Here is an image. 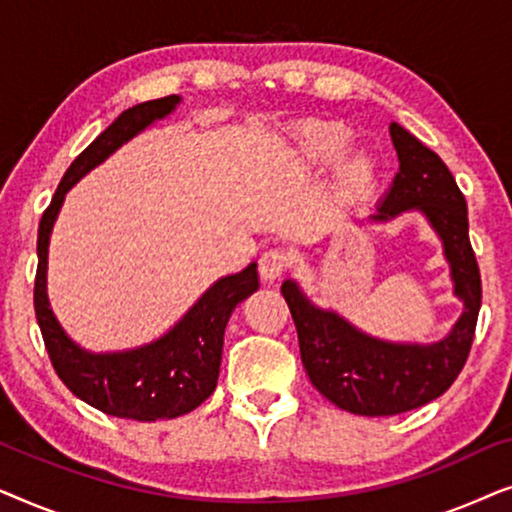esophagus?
<instances>
[{
  "mask_svg": "<svg viewBox=\"0 0 512 512\" xmlns=\"http://www.w3.org/2000/svg\"><path fill=\"white\" fill-rule=\"evenodd\" d=\"M291 258L284 249H268L263 251L261 258H258V272L265 282H272V279H279L289 270Z\"/></svg>",
  "mask_w": 512,
  "mask_h": 512,
  "instance_id": "esophagus-1",
  "label": "esophagus"
}]
</instances>
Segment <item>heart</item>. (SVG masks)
<instances>
[{
  "mask_svg": "<svg viewBox=\"0 0 512 512\" xmlns=\"http://www.w3.org/2000/svg\"><path fill=\"white\" fill-rule=\"evenodd\" d=\"M349 144H352V132L347 125L335 121H307L296 130V153L310 167L333 165L347 153ZM377 179H380L377 160L366 151H356L335 167L333 188L340 198L354 200L373 191Z\"/></svg>",
  "mask_w": 512,
  "mask_h": 512,
  "instance_id": "heart-1",
  "label": "heart"
}]
</instances>
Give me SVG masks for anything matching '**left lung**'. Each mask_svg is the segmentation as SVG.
<instances>
[{"mask_svg": "<svg viewBox=\"0 0 512 512\" xmlns=\"http://www.w3.org/2000/svg\"><path fill=\"white\" fill-rule=\"evenodd\" d=\"M389 132L401 170L375 219H391L408 209H422L429 216L443 237L454 293L466 307L454 331L429 347L391 345L359 333L338 314L317 310L293 282L282 284L310 382L338 408L366 417L401 415L443 396L466 366L482 303L464 193L438 153L398 123H391Z\"/></svg>", "mask_w": 512, "mask_h": 512, "instance_id": "8db88e82", "label": "left lung"}]
</instances>
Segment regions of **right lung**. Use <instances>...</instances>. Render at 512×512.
<instances>
[{
  "mask_svg": "<svg viewBox=\"0 0 512 512\" xmlns=\"http://www.w3.org/2000/svg\"><path fill=\"white\" fill-rule=\"evenodd\" d=\"M179 97L167 95L123 111L95 142L83 149L62 177L51 205L39 223L37 277H34V312L55 373L81 401L104 415L156 422L186 415L212 396L219 380L223 333L230 314L258 289L256 263L240 275L223 277L191 307V312L165 338L125 354H88L62 333L46 298L48 237L65 193L109 153L135 137L146 125L170 114Z\"/></svg>",
  "mask_w": 512,
  "mask_h": 512,
  "instance_id": "right-lung-1",
  "label": "right lung"
}]
</instances>
